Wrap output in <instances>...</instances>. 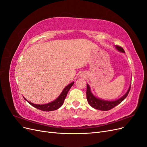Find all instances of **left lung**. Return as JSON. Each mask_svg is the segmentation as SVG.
Returning a JSON list of instances; mask_svg holds the SVG:
<instances>
[{
	"label": "left lung",
	"mask_w": 147,
	"mask_h": 147,
	"mask_svg": "<svg viewBox=\"0 0 147 147\" xmlns=\"http://www.w3.org/2000/svg\"><path fill=\"white\" fill-rule=\"evenodd\" d=\"M116 48L119 51H121L123 53H124V50L121 47H119L118 45H116ZM131 89V86L129 88L127 91L121 98L115 100V101H107L102 100L100 99L97 98L95 96H93L92 92H91V90L90 86L87 84V89H86V98L88 100V102L89 104H90L92 107L94 108L97 110H100L102 111H107L109 110H111L112 109L114 108L115 107H116L118 104H119L121 102L124 100L126 98L129 92Z\"/></svg>",
	"instance_id": "obj_1"
}]
</instances>
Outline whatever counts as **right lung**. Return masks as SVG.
<instances>
[{"mask_svg":"<svg viewBox=\"0 0 147 147\" xmlns=\"http://www.w3.org/2000/svg\"><path fill=\"white\" fill-rule=\"evenodd\" d=\"M74 83V82H72V83H70L69 85L67 86L64 89V90L63 91V92H61V94L59 95V96L57 97L56 100L53 101L52 102H50V103H48L47 104H43V105H38V104H32V102H30L28 101L26 99H25V100L26 101H28L29 104H30L32 106L34 107L37 108L39 110H41L42 111H45V112H49V111H53V110H57V109H59L62 105H63L65 97L67 96V92H69L70 88L72 86Z\"/></svg>","mask_w":147,"mask_h":147,"instance_id":"right-lung-1","label":"right lung"}]
</instances>
